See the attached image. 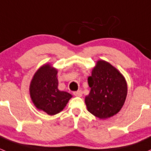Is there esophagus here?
Wrapping results in <instances>:
<instances>
[{
  "mask_svg": "<svg viewBox=\"0 0 151 151\" xmlns=\"http://www.w3.org/2000/svg\"><path fill=\"white\" fill-rule=\"evenodd\" d=\"M73 94L76 96V97H81V96H82V91H81V90H78V91L73 92Z\"/></svg>",
  "mask_w": 151,
  "mask_h": 151,
  "instance_id": "34e87169",
  "label": "esophagus"
}]
</instances>
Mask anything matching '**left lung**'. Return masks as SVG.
<instances>
[{
  "label": "left lung",
  "mask_w": 151,
  "mask_h": 151,
  "mask_svg": "<svg viewBox=\"0 0 151 151\" xmlns=\"http://www.w3.org/2000/svg\"><path fill=\"white\" fill-rule=\"evenodd\" d=\"M88 83L91 91L85 97V103L89 113L105 119L120 111L127 95V84L116 68L99 60L88 78Z\"/></svg>",
  "instance_id": "left-lung-1"
}]
</instances>
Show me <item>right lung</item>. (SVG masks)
<instances>
[{
	"label": "right lung",
	"instance_id": "right-lung-1",
	"mask_svg": "<svg viewBox=\"0 0 151 151\" xmlns=\"http://www.w3.org/2000/svg\"><path fill=\"white\" fill-rule=\"evenodd\" d=\"M29 94L38 110L53 116L62 111L72 95L58 89L57 70L46 64L34 74L29 85Z\"/></svg>",
	"mask_w": 151,
	"mask_h": 151
}]
</instances>
